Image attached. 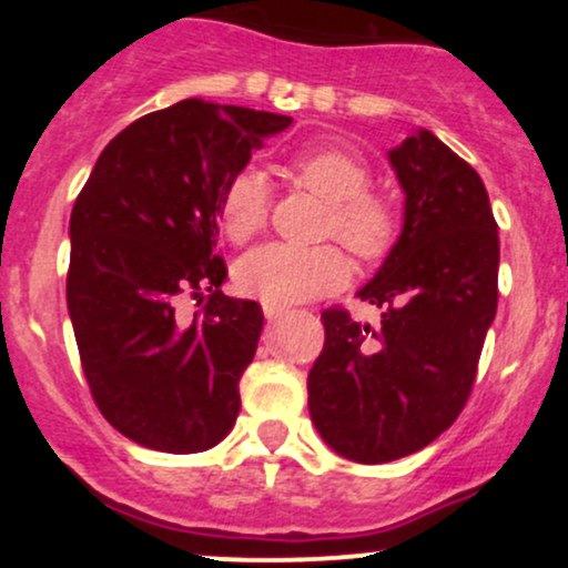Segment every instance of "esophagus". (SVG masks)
<instances>
[{
  "label": "esophagus",
  "mask_w": 568,
  "mask_h": 568,
  "mask_svg": "<svg viewBox=\"0 0 568 568\" xmlns=\"http://www.w3.org/2000/svg\"><path fill=\"white\" fill-rule=\"evenodd\" d=\"M285 312H288V310H283V306H272V304H264V317H266V321H270V323L280 321V317H283Z\"/></svg>",
  "instance_id": "1"
}]
</instances>
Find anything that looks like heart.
<instances>
[{"label": "heart", "instance_id": "heart-1", "mask_svg": "<svg viewBox=\"0 0 568 568\" xmlns=\"http://www.w3.org/2000/svg\"><path fill=\"white\" fill-rule=\"evenodd\" d=\"M288 173L328 205L325 232L334 234L352 256L371 262L389 251L395 240V213L382 197L366 192L368 168L344 149L321 146L293 154ZM270 213V192L258 171H240L219 200L221 230L234 243L262 232ZM240 291L272 306L310 302L336 291L347 280V264L331 245L296 247L266 243L240 258Z\"/></svg>", "mask_w": 568, "mask_h": 568}]
</instances>
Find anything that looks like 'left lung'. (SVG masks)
I'll return each mask as SVG.
<instances>
[{
  "label": "left lung",
  "mask_w": 568,
  "mask_h": 568,
  "mask_svg": "<svg viewBox=\"0 0 568 568\" xmlns=\"http://www.w3.org/2000/svg\"><path fill=\"white\" fill-rule=\"evenodd\" d=\"M403 189V230L357 296L382 323L323 312L310 416L338 456L400 459L454 425L497 315L499 234L480 175L419 128L387 152Z\"/></svg>",
  "instance_id": "1"
}]
</instances>
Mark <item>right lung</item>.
Wrapping results in <instances>:
<instances>
[{"mask_svg":"<svg viewBox=\"0 0 568 568\" xmlns=\"http://www.w3.org/2000/svg\"><path fill=\"white\" fill-rule=\"evenodd\" d=\"M291 122L186 98L114 135L74 202L67 304L84 379L139 446L194 454L234 427L264 315L221 293L219 200ZM202 287L212 298L184 322L178 298Z\"/></svg>","mask_w":568,"mask_h":568,"instance_id":"add662e5","label":"right lung"}]
</instances>
